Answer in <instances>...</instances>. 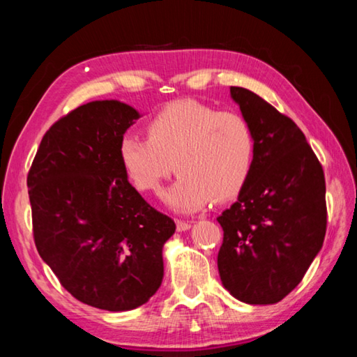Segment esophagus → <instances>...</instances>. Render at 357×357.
<instances>
[{"instance_id":"esophagus-1","label":"esophagus","mask_w":357,"mask_h":357,"mask_svg":"<svg viewBox=\"0 0 357 357\" xmlns=\"http://www.w3.org/2000/svg\"><path fill=\"white\" fill-rule=\"evenodd\" d=\"M192 227V222H189V220H176V229L178 231H187V229H189Z\"/></svg>"}]
</instances>
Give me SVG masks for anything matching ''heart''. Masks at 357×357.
<instances>
[{"label": "heart", "mask_w": 357, "mask_h": 357, "mask_svg": "<svg viewBox=\"0 0 357 357\" xmlns=\"http://www.w3.org/2000/svg\"><path fill=\"white\" fill-rule=\"evenodd\" d=\"M144 134L146 140L137 135L121 138V165L143 193H159L176 168L181 176L165 195L173 209L192 213L213 198L228 202L249 181L255 137L238 113L178 100L151 116Z\"/></svg>", "instance_id": "b5f03b06"}]
</instances>
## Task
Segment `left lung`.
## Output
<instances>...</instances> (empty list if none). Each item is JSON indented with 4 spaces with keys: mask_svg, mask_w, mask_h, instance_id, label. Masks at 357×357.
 I'll return each mask as SVG.
<instances>
[{
    "mask_svg": "<svg viewBox=\"0 0 357 357\" xmlns=\"http://www.w3.org/2000/svg\"><path fill=\"white\" fill-rule=\"evenodd\" d=\"M255 137V160L238 202L217 217L222 285L245 304H275L321 250L328 211L323 167L285 114L245 88H229Z\"/></svg>",
    "mask_w": 357,
    "mask_h": 357,
    "instance_id": "left-lung-1",
    "label": "left lung"
}]
</instances>
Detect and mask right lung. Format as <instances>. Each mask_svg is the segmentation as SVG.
<instances>
[{
  "instance_id": "1",
  "label": "right lung",
  "mask_w": 357,
  "mask_h": 357,
  "mask_svg": "<svg viewBox=\"0 0 357 357\" xmlns=\"http://www.w3.org/2000/svg\"><path fill=\"white\" fill-rule=\"evenodd\" d=\"M140 118L118 100H94L45 132L28 173L40 258L83 304L137 309L164 279L162 249L176 225L128 181L119 142Z\"/></svg>"
}]
</instances>
